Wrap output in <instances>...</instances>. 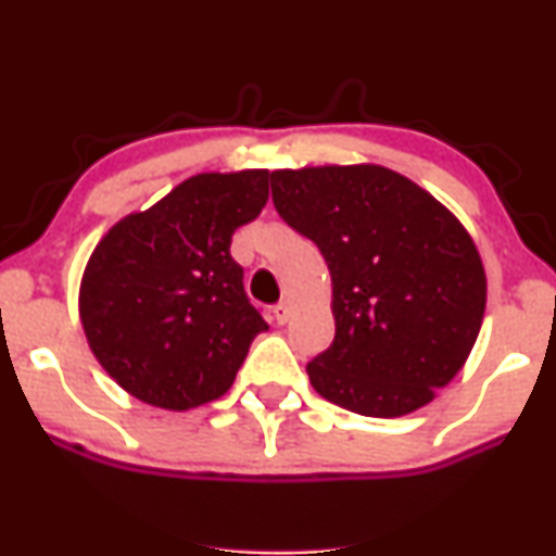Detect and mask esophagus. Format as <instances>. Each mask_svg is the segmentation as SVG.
Instances as JSON below:
<instances>
[{
  "mask_svg": "<svg viewBox=\"0 0 556 556\" xmlns=\"http://www.w3.org/2000/svg\"><path fill=\"white\" fill-rule=\"evenodd\" d=\"M290 316H292V305L287 303V300L274 305V318H277V324H287L290 321Z\"/></svg>",
  "mask_w": 556,
  "mask_h": 556,
  "instance_id": "1",
  "label": "esophagus"
}]
</instances>
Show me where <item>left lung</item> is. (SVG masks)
<instances>
[{"label":"left lung","mask_w":556,"mask_h":556,"mask_svg":"<svg viewBox=\"0 0 556 556\" xmlns=\"http://www.w3.org/2000/svg\"><path fill=\"white\" fill-rule=\"evenodd\" d=\"M271 198L331 274L334 342L305 366L316 392L371 418L429 405L460 374L486 311L468 229L379 164L274 169Z\"/></svg>","instance_id":"1"}]
</instances>
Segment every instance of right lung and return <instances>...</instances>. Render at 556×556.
Here are the masks:
<instances>
[{"label": "right lung", "instance_id": "1", "mask_svg": "<svg viewBox=\"0 0 556 556\" xmlns=\"http://www.w3.org/2000/svg\"><path fill=\"white\" fill-rule=\"evenodd\" d=\"M266 201L269 169L201 172L99 240L80 279V324L127 394L182 413L232 387L269 324L248 303L229 245Z\"/></svg>", "mask_w": 556, "mask_h": 556}]
</instances>
